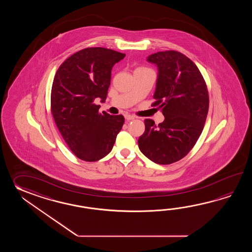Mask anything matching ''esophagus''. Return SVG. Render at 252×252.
<instances>
[{"mask_svg": "<svg viewBox=\"0 0 252 252\" xmlns=\"http://www.w3.org/2000/svg\"><path fill=\"white\" fill-rule=\"evenodd\" d=\"M124 117H125V119H126L127 121H130V120H133V119L135 118V116L131 115V114H128V113H126V114L124 115Z\"/></svg>", "mask_w": 252, "mask_h": 252, "instance_id": "esophagus-1", "label": "esophagus"}]
</instances>
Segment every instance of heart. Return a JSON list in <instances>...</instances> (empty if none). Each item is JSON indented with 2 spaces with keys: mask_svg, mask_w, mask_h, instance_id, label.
Segmentation results:
<instances>
[{
  "mask_svg": "<svg viewBox=\"0 0 252 252\" xmlns=\"http://www.w3.org/2000/svg\"><path fill=\"white\" fill-rule=\"evenodd\" d=\"M139 68H146V67H139Z\"/></svg>",
  "mask_w": 252,
  "mask_h": 252,
  "instance_id": "heart-1",
  "label": "heart"
}]
</instances>
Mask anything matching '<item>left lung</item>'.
<instances>
[{
    "mask_svg": "<svg viewBox=\"0 0 252 252\" xmlns=\"http://www.w3.org/2000/svg\"><path fill=\"white\" fill-rule=\"evenodd\" d=\"M148 61L158 67L151 106L160 108L165 120L156 125L146 119L138 143L150 160L169 165L188 155L202 133L209 109L208 89L196 64L184 54L160 51Z\"/></svg>",
    "mask_w": 252,
    "mask_h": 252,
    "instance_id": "left-lung-1",
    "label": "left lung"
}]
</instances>
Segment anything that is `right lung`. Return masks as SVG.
<instances>
[{
    "label": "right lung",
    "mask_w": 252,
    "mask_h": 252,
    "mask_svg": "<svg viewBox=\"0 0 252 252\" xmlns=\"http://www.w3.org/2000/svg\"><path fill=\"white\" fill-rule=\"evenodd\" d=\"M124 57L109 48H84L65 59L55 75L51 113L65 143L82 160L108 155L123 128L124 116L99 113L94 100L106 99L112 68Z\"/></svg>",
    "instance_id": "right-lung-1"
}]
</instances>
